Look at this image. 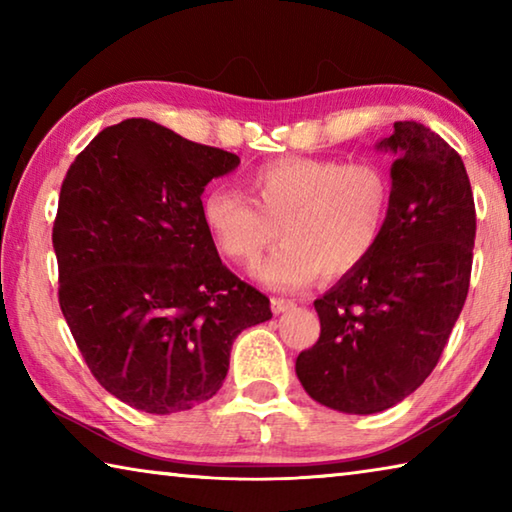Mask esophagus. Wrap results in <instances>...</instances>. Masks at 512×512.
Listing matches in <instances>:
<instances>
[{"instance_id": "1", "label": "esophagus", "mask_w": 512, "mask_h": 512, "mask_svg": "<svg viewBox=\"0 0 512 512\" xmlns=\"http://www.w3.org/2000/svg\"><path fill=\"white\" fill-rule=\"evenodd\" d=\"M296 307V302L287 300V298H271V309L273 314H284V311H289Z\"/></svg>"}]
</instances>
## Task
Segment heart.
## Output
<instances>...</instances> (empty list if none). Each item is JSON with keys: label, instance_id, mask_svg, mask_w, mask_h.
Returning <instances> with one entry per match:
<instances>
[{"label": "heart", "instance_id": "heart-1", "mask_svg": "<svg viewBox=\"0 0 512 512\" xmlns=\"http://www.w3.org/2000/svg\"><path fill=\"white\" fill-rule=\"evenodd\" d=\"M248 196L207 189L201 216L207 235L232 262L253 266L277 235L284 244L255 268L275 291L305 289L323 271L329 280L366 264L386 230L391 185L370 162L280 158L246 176Z\"/></svg>", "mask_w": 512, "mask_h": 512}]
</instances>
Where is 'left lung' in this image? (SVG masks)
<instances>
[{"instance_id":"1","label":"left lung","mask_w":512,"mask_h":512,"mask_svg":"<svg viewBox=\"0 0 512 512\" xmlns=\"http://www.w3.org/2000/svg\"><path fill=\"white\" fill-rule=\"evenodd\" d=\"M386 230L366 264L314 302L320 336L298 354L309 397L343 413H379L431 375L465 305L474 196L452 146L418 121H395Z\"/></svg>"}]
</instances>
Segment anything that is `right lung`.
I'll return each mask as SVG.
<instances>
[{"instance_id": "obj_1", "label": "right lung", "mask_w": 512, "mask_h": 512, "mask_svg": "<svg viewBox=\"0 0 512 512\" xmlns=\"http://www.w3.org/2000/svg\"><path fill=\"white\" fill-rule=\"evenodd\" d=\"M235 153L149 119L108 126L76 155L54 221L58 302L94 379L146 413L210 400L271 302L223 266L201 216Z\"/></svg>"}]
</instances>
